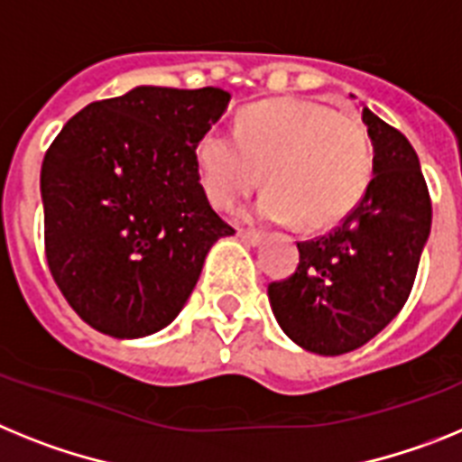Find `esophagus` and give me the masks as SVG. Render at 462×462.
Wrapping results in <instances>:
<instances>
[{
    "mask_svg": "<svg viewBox=\"0 0 462 462\" xmlns=\"http://www.w3.org/2000/svg\"><path fill=\"white\" fill-rule=\"evenodd\" d=\"M236 236H239V239H242L244 244H248V246H258V244L263 242V232L239 230V232H236Z\"/></svg>",
    "mask_w": 462,
    "mask_h": 462,
    "instance_id": "1",
    "label": "esophagus"
}]
</instances>
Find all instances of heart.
<instances>
[{"label": "heart", "instance_id": "1", "mask_svg": "<svg viewBox=\"0 0 462 462\" xmlns=\"http://www.w3.org/2000/svg\"><path fill=\"white\" fill-rule=\"evenodd\" d=\"M199 183L211 204L232 208L264 181L251 218L330 227L358 207L374 174L370 134L360 120L304 99L248 106L235 132H204L195 148Z\"/></svg>", "mask_w": 462, "mask_h": 462}]
</instances>
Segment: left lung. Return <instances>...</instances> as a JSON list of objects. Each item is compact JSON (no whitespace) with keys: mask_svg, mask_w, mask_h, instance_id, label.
I'll list each match as a JSON object with an SVG mask.
<instances>
[{"mask_svg":"<svg viewBox=\"0 0 462 462\" xmlns=\"http://www.w3.org/2000/svg\"><path fill=\"white\" fill-rule=\"evenodd\" d=\"M363 123L374 153L370 188L342 226L300 242L295 274L267 288L281 330L319 356L356 351L400 314L430 236L419 155L367 106Z\"/></svg>","mask_w":462,"mask_h":462,"instance_id":"obj_1","label":"left lung"}]
</instances>
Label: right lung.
<instances>
[{"instance_id":"obj_1","label":"right lung","mask_w":462,"mask_h":462,"mask_svg":"<svg viewBox=\"0 0 462 462\" xmlns=\"http://www.w3.org/2000/svg\"><path fill=\"white\" fill-rule=\"evenodd\" d=\"M220 88L136 86L88 104L42 164L46 258L88 326L139 339L181 314L220 236L195 148L226 114Z\"/></svg>"}]
</instances>
